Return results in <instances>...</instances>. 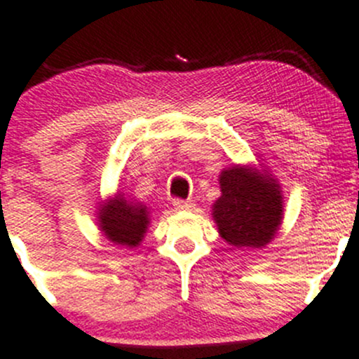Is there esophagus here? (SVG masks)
<instances>
[{
    "instance_id": "obj_1",
    "label": "esophagus",
    "mask_w": 359,
    "mask_h": 359,
    "mask_svg": "<svg viewBox=\"0 0 359 359\" xmlns=\"http://www.w3.org/2000/svg\"><path fill=\"white\" fill-rule=\"evenodd\" d=\"M173 207H175L177 210H191V208L194 207V203L193 201H186L177 198V200H173Z\"/></svg>"
}]
</instances>
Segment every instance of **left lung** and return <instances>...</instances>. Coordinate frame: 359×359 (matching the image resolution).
Masks as SVG:
<instances>
[{"label":"left lung","mask_w":359,"mask_h":359,"mask_svg":"<svg viewBox=\"0 0 359 359\" xmlns=\"http://www.w3.org/2000/svg\"><path fill=\"white\" fill-rule=\"evenodd\" d=\"M222 196L214 203L219 233L235 247H263L283 219L279 186L266 175L233 166L221 173Z\"/></svg>","instance_id":"left-lung-1"}]
</instances>
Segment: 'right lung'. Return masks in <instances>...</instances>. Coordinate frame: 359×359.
Segmentation results:
<instances>
[{
    "instance_id": "obj_1",
    "label": "right lung",
    "mask_w": 359,
    "mask_h": 359,
    "mask_svg": "<svg viewBox=\"0 0 359 359\" xmlns=\"http://www.w3.org/2000/svg\"><path fill=\"white\" fill-rule=\"evenodd\" d=\"M100 224H102L103 233L114 243L135 247L140 243L147 229V210L142 205L117 196V200H112L102 208Z\"/></svg>"
}]
</instances>
